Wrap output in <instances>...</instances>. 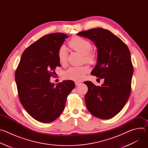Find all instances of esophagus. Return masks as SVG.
<instances>
[{"mask_svg":"<svg viewBox=\"0 0 148 148\" xmlns=\"http://www.w3.org/2000/svg\"><path fill=\"white\" fill-rule=\"evenodd\" d=\"M75 86H78L80 85L81 83V82H79V81H75Z\"/></svg>","mask_w":148,"mask_h":148,"instance_id":"esophagus-1","label":"esophagus"}]
</instances>
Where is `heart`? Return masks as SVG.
Masks as SVG:
<instances>
[{
	"label": "heart",
	"instance_id": "obj_1",
	"mask_svg": "<svg viewBox=\"0 0 148 148\" xmlns=\"http://www.w3.org/2000/svg\"><path fill=\"white\" fill-rule=\"evenodd\" d=\"M69 46L74 50L82 54L85 61L92 63L95 60V54L91 52L92 45L90 41L81 37H74L69 42ZM58 59L60 64H65L67 62L68 53L65 46H61L57 52ZM90 71V69L86 66L79 67H71L63 73L64 78L75 81L82 80L86 74Z\"/></svg>",
	"mask_w": 148,
	"mask_h": 148
}]
</instances>
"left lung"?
Masks as SVG:
<instances>
[{
    "label": "left lung",
    "instance_id": "left-lung-1",
    "mask_svg": "<svg viewBox=\"0 0 148 148\" xmlns=\"http://www.w3.org/2000/svg\"><path fill=\"white\" fill-rule=\"evenodd\" d=\"M78 36L92 41L97 49V64L91 74L104 78L101 86L91 81L85 102L88 111L102 119L117 115L123 108L131 94L134 73L130 50L110 31L102 28L80 32Z\"/></svg>",
    "mask_w": 148,
    "mask_h": 148
}]
</instances>
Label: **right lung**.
<instances>
[{
    "label": "right lung",
    "mask_w": 148,
    "mask_h": 148,
    "mask_svg": "<svg viewBox=\"0 0 148 148\" xmlns=\"http://www.w3.org/2000/svg\"><path fill=\"white\" fill-rule=\"evenodd\" d=\"M68 36L61 33L42 37L23 53L15 73L18 97L27 112L44 123L56 119L64 109L67 97L74 88L71 80L51 83L54 70L60 66L58 49Z\"/></svg>",
    "instance_id": "1"
}]
</instances>
